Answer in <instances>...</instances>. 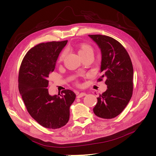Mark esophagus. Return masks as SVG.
<instances>
[{
  "label": "esophagus",
  "instance_id": "esophagus-1",
  "mask_svg": "<svg viewBox=\"0 0 156 156\" xmlns=\"http://www.w3.org/2000/svg\"><path fill=\"white\" fill-rule=\"evenodd\" d=\"M87 94L85 92H81V93H77V98H82L84 96H86Z\"/></svg>",
  "mask_w": 156,
  "mask_h": 156
}]
</instances>
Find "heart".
I'll return each mask as SVG.
<instances>
[{"mask_svg":"<svg viewBox=\"0 0 156 156\" xmlns=\"http://www.w3.org/2000/svg\"><path fill=\"white\" fill-rule=\"evenodd\" d=\"M78 53H79V55H80V56H81V58H83V57H84V56H86L87 55H92V54L93 55L94 54V49L92 48V47L88 44H81L78 46ZM66 55V52L65 51H62L59 56L58 60L62 61L65 58Z\"/></svg>","mask_w":156,"mask_h":156,"instance_id":"1","label":"heart"}]
</instances>
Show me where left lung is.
<instances>
[{"label":"left lung","mask_w":156,"mask_h":156,"mask_svg":"<svg viewBox=\"0 0 156 156\" xmlns=\"http://www.w3.org/2000/svg\"><path fill=\"white\" fill-rule=\"evenodd\" d=\"M88 36L101 50L100 72L98 81L105 80L106 91L97 98L93 108L97 116L113 119L123 111L133 94V68L129 56L120 42L111 37L95 34Z\"/></svg>","instance_id":"left-lung-1"}]
</instances>
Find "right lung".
I'll list each match as a JSON object with an SVG mask.
<instances>
[{
    "label": "right lung",
    "mask_w": 156,
    "mask_h": 156,
    "mask_svg": "<svg viewBox=\"0 0 156 156\" xmlns=\"http://www.w3.org/2000/svg\"><path fill=\"white\" fill-rule=\"evenodd\" d=\"M68 40L41 43L30 49L23 58L19 72V91L30 115L49 129H58L68 123L69 107L75 94L70 90L63 95L51 96L48 78L53 72L61 51Z\"/></svg>",
    "instance_id": "1"
}]
</instances>
